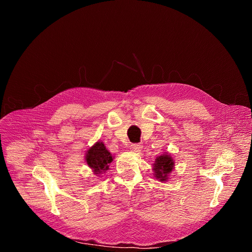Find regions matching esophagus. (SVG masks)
Here are the masks:
<instances>
[{"label":"esophagus","instance_id":"34e87169","mask_svg":"<svg viewBox=\"0 0 252 252\" xmlns=\"http://www.w3.org/2000/svg\"><path fill=\"white\" fill-rule=\"evenodd\" d=\"M143 148V146L141 144H133L130 145V150L133 152H140L141 149Z\"/></svg>","mask_w":252,"mask_h":252}]
</instances>
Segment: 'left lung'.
I'll list each match as a JSON object with an SVG mask.
<instances>
[{"label":"left lung","mask_w":252,"mask_h":252,"mask_svg":"<svg viewBox=\"0 0 252 252\" xmlns=\"http://www.w3.org/2000/svg\"><path fill=\"white\" fill-rule=\"evenodd\" d=\"M175 166V161L168 153L156 157L155 162L153 163L154 177L160 182H166L168 180V175L173 171Z\"/></svg>","instance_id":"left-lung-1"}]
</instances>
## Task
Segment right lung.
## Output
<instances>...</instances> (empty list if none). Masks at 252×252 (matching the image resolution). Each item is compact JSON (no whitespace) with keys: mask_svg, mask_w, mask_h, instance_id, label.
I'll use <instances>...</instances> for the list:
<instances>
[{"mask_svg":"<svg viewBox=\"0 0 252 252\" xmlns=\"http://www.w3.org/2000/svg\"><path fill=\"white\" fill-rule=\"evenodd\" d=\"M86 161L94 174L99 176L109 169V164L113 161V156L106 149L103 142H97L87 151Z\"/></svg>","mask_w":252,"mask_h":252,"instance_id":"right-lung-1","label":"right lung"}]
</instances>
